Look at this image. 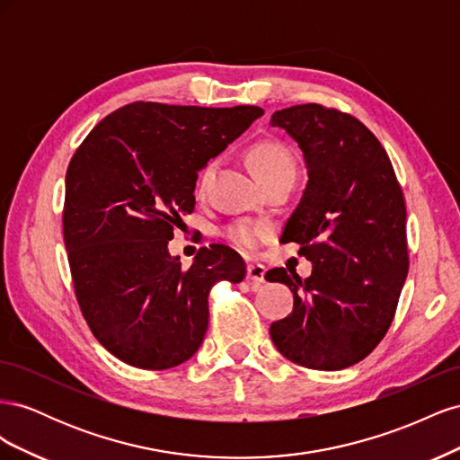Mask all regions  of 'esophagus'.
I'll list each match as a JSON object with an SVG mask.
<instances>
[{"instance_id": "1", "label": "esophagus", "mask_w": 460, "mask_h": 460, "mask_svg": "<svg viewBox=\"0 0 460 460\" xmlns=\"http://www.w3.org/2000/svg\"><path fill=\"white\" fill-rule=\"evenodd\" d=\"M264 272H267V269H264L259 262L247 264V280L252 282L253 288H259L264 282Z\"/></svg>"}]
</instances>
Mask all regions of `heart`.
<instances>
[{"label": "heart", "instance_id": "1", "mask_svg": "<svg viewBox=\"0 0 460 460\" xmlns=\"http://www.w3.org/2000/svg\"><path fill=\"white\" fill-rule=\"evenodd\" d=\"M247 163L259 182H264V180L274 176L296 174V163L294 157H291V153L284 146L274 142H259L249 147ZM213 174L215 163H208L198 180L199 191H203L208 186V182L213 180ZM225 234L234 245L245 249V252H252V249H255L264 238H267L269 226L261 225V222H235V225H230L226 228Z\"/></svg>", "mask_w": 460, "mask_h": 460}]
</instances>
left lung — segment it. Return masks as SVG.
Listing matches in <instances>:
<instances>
[{"label":"left lung","instance_id":"left-lung-1","mask_svg":"<svg viewBox=\"0 0 460 460\" xmlns=\"http://www.w3.org/2000/svg\"><path fill=\"white\" fill-rule=\"evenodd\" d=\"M270 127L303 151L309 182L282 242L301 245L309 278L267 272L286 284L294 311L270 338L291 363L341 370L374 351L395 316L409 272L407 208L385 149L363 122L318 103L276 111Z\"/></svg>","mask_w":460,"mask_h":460}]
</instances>
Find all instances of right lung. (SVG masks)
Returning a JSON list of instances; mask_svg holds the SVG:
<instances>
[{"mask_svg":"<svg viewBox=\"0 0 460 460\" xmlns=\"http://www.w3.org/2000/svg\"><path fill=\"white\" fill-rule=\"evenodd\" d=\"M262 113L134 102L97 124L68 163L63 234L75 294L95 340L122 363L182 365L205 338L208 291L245 278L226 245L201 247L190 269L166 245L196 205L198 171Z\"/></svg>","mask_w":460,"mask_h":460,"instance_id":"add662e5","label":"right lung"}]
</instances>
